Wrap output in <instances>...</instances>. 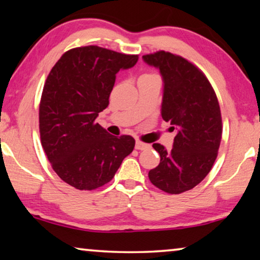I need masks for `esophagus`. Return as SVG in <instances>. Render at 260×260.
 <instances>
[{"instance_id":"34e87169","label":"esophagus","mask_w":260,"mask_h":260,"mask_svg":"<svg viewBox=\"0 0 260 260\" xmlns=\"http://www.w3.org/2000/svg\"><path fill=\"white\" fill-rule=\"evenodd\" d=\"M135 148L138 149V150H146V149L150 148V146L144 142H141V141H136V144H135Z\"/></svg>"}]
</instances>
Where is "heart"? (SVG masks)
<instances>
[{"instance_id":"1","label":"heart","mask_w":260,"mask_h":260,"mask_svg":"<svg viewBox=\"0 0 260 260\" xmlns=\"http://www.w3.org/2000/svg\"><path fill=\"white\" fill-rule=\"evenodd\" d=\"M152 77H158L156 73H153V72H146V73H143L142 76L140 77V79H143V78H152Z\"/></svg>"}]
</instances>
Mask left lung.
Returning a JSON list of instances; mask_svg holds the SVG:
<instances>
[{"instance_id": "8db88e82", "label": "left lung", "mask_w": 260, "mask_h": 260, "mask_svg": "<svg viewBox=\"0 0 260 260\" xmlns=\"http://www.w3.org/2000/svg\"><path fill=\"white\" fill-rule=\"evenodd\" d=\"M143 59L159 69L164 79L161 117L178 129L171 151L152 144L160 162L148 177L160 190L177 195L197 186L212 169L221 141V112L209 79L191 61L164 50Z\"/></svg>"}]
</instances>
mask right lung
Listing matches in <instances>:
<instances>
[{"label": "right lung", "mask_w": 260, "mask_h": 260, "mask_svg": "<svg viewBox=\"0 0 260 260\" xmlns=\"http://www.w3.org/2000/svg\"><path fill=\"white\" fill-rule=\"evenodd\" d=\"M138 59L99 46L78 47L48 74L39 107L41 144L56 174L79 190L111 181L133 151L131 135L109 134L96 118L109 105L116 73Z\"/></svg>", "instance_id": "obj_1"}]
</instances>
